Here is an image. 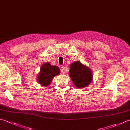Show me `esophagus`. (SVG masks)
I'll return each instance as SVG.
<instances>
[{"label": "esophagus", "instance_id": "esophagus-1", "mask_svg": "<svg viewBox=\"0 0 130 130\" xmlns=\"http://www.w3.org/2000/svg\"><path fill=\"white\" fill-rule=\"evenodd\" d=\"M65 66H62L61 67V72L62 74H64L65 73Z\"/></svg>", "mask_w": 130, "mask_h": 130}]
</instances>
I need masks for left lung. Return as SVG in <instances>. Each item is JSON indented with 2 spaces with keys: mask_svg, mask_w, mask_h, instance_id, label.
<instances>
[{
  "mask_svg": "<svg viewBox=\"0 0 130 130\" xmlns=\"http://www.w3.org/2000/svg\"><path fill=\"white\" fill-rule=\"evenodd\" d=\"M69 74L74 85L79 88L87 87L92 80V70L78 61L70 64Z\"/></svg>",
  "mask_w": 130,
  "mask_h": 130,
  "instance_id": "left-lung-1",
  "label": "left lung"
}]
</instances>
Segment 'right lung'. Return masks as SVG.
Masks as SVG:
<instances>
[{"mask_svg":"<svg viewBox=\"0 0 130 130\" xmlns=\"http://www.w3.org/2000/svg\"><path fill=\"white\" fill-rule=\"evenodd\" d=\"M60 73V70L57 66H53L49 62H46L40 68L37 76V80L40 85L47 87L51 83L53 78Z\"/></svg>","mask_w":130,"mask_h":130,"instance_id":"1","label":"right lung"}]
</instances>
